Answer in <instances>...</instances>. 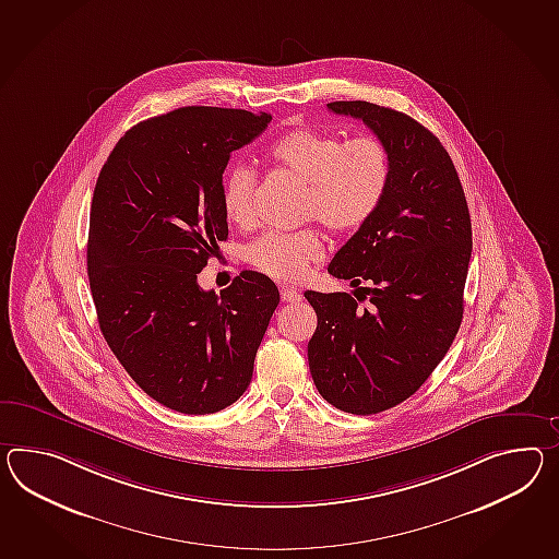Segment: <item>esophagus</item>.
I'll return each instance as SVG.
<instances>
[{
    "instance_id": "esophagus-1",
    "label": "esophagus",
    "mask_w": 559,
    "mask_h": 559,
    "mask_svg": "<svg viewBox=\"0 0 559 559\" xmlns=\"http://www.w3.org/2000/svg\"><path fill=\"white\" fill-rule=\"evenodd\" d=\"M281 299H283V302H299L302 297H300V293L297 288L283 286V288H281Z\"/></svg>"
}]
</instances>
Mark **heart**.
Masks as SVG:
<instances>
[{
	"mask_svg": "<svg viewBox=\"0 0 559 559\" xmlns=\"http://www.w3.org/2000/svg\"><path fill=\"white\" fill-rule=\"evenodd\" d=\"M271 159L305 183L300 218L319 219L333 234L366 226L390 186V151L378 136L343 141L317 129H295L271 147ZM254 169L234 165L222 179L219 202L226 218L238 226L254 219ZM323 234L314 226L295 231L269 230L246 246L245 259L260 273L295 283L323 257Z\"/></svg>",
	"mask_w": 559,
	"mask_h": 559,
	"instance_id": "heart-1",
	"label": "heart"
}]
</instances>
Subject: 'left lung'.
<instances>
[{"label": "left lung", "mask_w": 559, "mask_h": 559, "mask_svg": "<svg viewBox=\"0 0 559 559\" xmlns=\"http://www.w3.org/2000/svg\"><path fill=\"white\" fill-rule=\"evenodd\" d=\"M328 109L361 119L392 162L378 212L329 264L355 297L305 293L317 313L307 355L319 394L368 416L408 400L449 352L463 321L473 230L454 164L424 124L366 100Z\"/></svg>", "instance_id": "left-lung-1"}]
</instances>
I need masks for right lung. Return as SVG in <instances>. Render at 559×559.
<instances>
[{
	"label": "right lung",
	"instance_id": "1",
	"mask_svg": "<svg viewBox=\"0 0 559 559\" xmlns=\"http://www.w3.org/2000/svg\"><path fill=\"white\" fill-rule=\"evenodd\" d=\"M271 121L171 110L131 127L96 179L86 264L98 328L136 385L181 414H214L245 394L281 300L254 271L219 295L198 285L228 238L219 190L230 153Z\"/></svg>",
	"mask_w": 559,
	"mask_h": 559
}]
</instances>
